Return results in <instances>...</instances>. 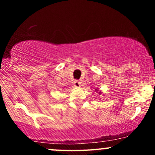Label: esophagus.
Returning a JSON list of instances; mask_svg holds the SVG:
<instances>
[{"mask_svg": "<svg viewBox=\"0 0 155 155\" xmlns=\"http://www.w3.org/2000/svg\"><path fill=\"white\" fill-rule=\"evenodd\" d=\"M73 85H74L75 87H79L81 86V82H79V81L76 80V81H74V82H73Z\"/></svg>", "mask_w": 155, "mask_h": 155, "instance_id": "esophagus-1", "label": "esophagus"}]
</instances>
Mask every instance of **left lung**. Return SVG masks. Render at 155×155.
I'll list each match as a JSON object with an SVG mask.
<instances>
[{"label":"left lung","instance_id":"left-lung-1","mask_svg":"<svg viewBox=\"0 0 155 155\" xmlns=\"http://www.w3.org/2000/svg\"><path fill=\"white\" fill-rule=\"evenodd\" d=\"M98 91V90H97V89H96V91ZM99 94H101V91H100V92H99Z\"/></svg>","mask_w":155,"mask_h":155}]
</instances>
